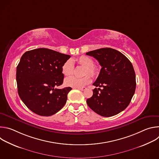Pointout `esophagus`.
Returning <instances> with one entry per match:
<instances>
[{"label":"esophagus","mask_w":159,"mask_h":159,"mask_svg":"<svg viewBox=\"0 0 159 159\" xmlns=\"http://www.w3.org/2000/svg\"><path fill=\"white\" fill-rule=\"evenodd\" d=\"M78 89H79V90H82V91H83V90H84L86 89V88H85V87H82V88H79Z\"/></svg>","instance_id":"1"}]
</instances>
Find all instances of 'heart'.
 Masks as SVG:
<instances>
[{
  "mask_svg": "<svg viewBox=\"0 0 159 159\" xmlns=\"http://www.w3.org/2000/svg\"><path fill=\"white\" fill-rule=\"evenodd\" d=\"M76 61L80 66L85 67L84 70L83 78H76L75 77H69L65 80L64 84L67 87L75 89L82 88L91 82V79L88 75L96 77L99 73L98 66L94 65V60L89 57L81 56L76 59ZM63 74L66 77L71 76L74 72V63L72 59H69L65 61L61 67Z\"/></svg>",
  "mask_w": 159,
  "mask_h": 159,
  "instance_id": "b5f03b06",
  "label": "heart"
}]
</instances>
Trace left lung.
I'll return each instance as SVG.
<instances>
[{
    "instance_id": "left-lung-1",
    "label": "left lung",
    "mask_w": 159,
    "mask_h": 159,
    "mask_svg": "<svg viewBox=\"0 0 159 159\" xmlns=\"http://www.w3.org/2000/svg\"><path fill=\"white\" fill-rule=\"evenodd\" d=\"M102 66L93 85V95L87 99L89 107L97 114L109 117L125 110L134 94L136 76L130 61L119 51L104 48L90 51Z\"/></svg>"
}]
</instances>
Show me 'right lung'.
<instances>
[{
	"instance_id": "1",
	"label": "right lung",
	"mask_w": 159,
	"mask_h": 159,
	"mask_svg": "<svg viewBox=\"0 0 159 159\" xmlns=\"http://www.w3.org/2000/svg\"><path fill=\"white\" fill-rule=\"evenodd\" d=\"M70 56L48 48L25 52L16 69L18 94L35 114L52 116L65 104L72 88L57 89L63 82L61 67Z\"/></svg>"
}]
</instances>
